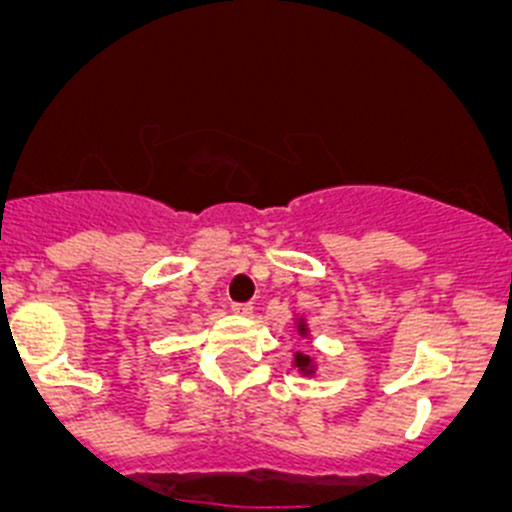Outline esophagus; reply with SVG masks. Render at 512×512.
<instances>
[{
  "mask_svg": "<svg viewBox=\"0 0 512 512\" xmlns=\"http://www.w3.org/2000/svg\"><path fill=\"white\" fill-rule=\"evenodd\" d=\"M230 309H232V312H235V314H242V317H247V314L252 312V304H250V302H232Z\"/></svg>",
  "mask_w": 512,
  "mask_h": 512,
  "instance_id": "34e87169",
  "label": "esophagus"
}]
</instances>
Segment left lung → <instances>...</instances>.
Here are the masks:
<instances>
[{"label": "left lung", "instance_id": "obj_1", "mask_svg": "<svg viewBox=\"0 0 512 512\" xmlns=\"http://www.w3.org/2000/svg\"><path fill=\"white\" fill-rule=\"evenodd\" d=\"M299 332L304 334V324H299ZM294 366H299V371H304V374H309V356L294 354Z\"/></svg>", "mask_w": 512, "mask_h": 512}]
</instances>
